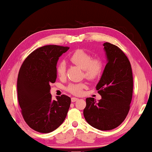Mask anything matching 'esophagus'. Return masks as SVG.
<instances>
[{
    "mask_svg": "<svg viewBox=\"0 0 152 152\" xmlns=\"http://www.w3.org/2000/svg\"><path fill=\"white\" fill-rule=\"evenodd\" d=\"M79 99L78 98H77V97H72L71 98V102H75L76 101H77Z\"/></svg>",
    "mask_w": 152,
    "mask_h": 152,
    "instance_id": "1",
    "label": "esophagus"
}]
</instances>
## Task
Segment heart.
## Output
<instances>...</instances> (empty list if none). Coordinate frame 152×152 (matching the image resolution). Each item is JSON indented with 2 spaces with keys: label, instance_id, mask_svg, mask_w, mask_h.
I'll return each mask as SVG.
<instances>
[{
  "label": "heart",
  "instance_id": "1",
  "mask_svg": "<svg viewBox=\"0 0 152 152\" xmlns=\"http://www.w3.org/2000/svg\"><path fill=\"white\" fill-rule=\"evenodd\" d=\"M71 62L83 69L84 75L89 80H95L102 75L103 69V62L99 57L92 58L89 53L83 49H79L72 53L69 57ZM56 73L58 77L64 78L66 74L65 63L62 61L56 68ZM86 87L84 83L70 84L67 87V91L73 95H80Z\"/></svg>",
  "mask_w": 152,
  "mask_h": 152
}]
</instances>
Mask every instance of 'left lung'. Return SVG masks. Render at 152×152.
I'll use <instances>...</instances> for the list:
<instances>
[{
	"label": "left lung",
	"mask_w": 152,
	"mask_h": 152,
	"mask_svg": "<svg viewBox=\"0 0 152 152\" xmlns=\"http://www.w3.org/2000/svg\"><path fill=\"white\" fill-rule=\"evenodd\" d=\"M107 63L96 89L102 99H86L83 115L95 128L106 131L116 128L126 118L133 95V74L128 58L120 48L103 44Z\"/></svg>",
	"instance_id": "obj_1"
}]
</instances>
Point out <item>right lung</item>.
<instances>
[{
	"instance_id": "add662e5",
	"label": "right lung",
	"mask_w": 152,
	"mask_h": 152,
	"mask_svg": "<svg viewBox=\"0 0 152 152\" xmlns=\"http://www.w3.org/2000/svg\"><path fill=\"white\" fill-rule=\"evenodd\" d=\"M69 49L45 45L32 52L21 65L17 80L18 103L24 120L34 131L51 132L65 119L71 98L62 95L53 100L50 85L57 79L58 57Z\"/></svg>"
}]
</instances>
